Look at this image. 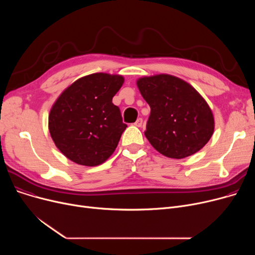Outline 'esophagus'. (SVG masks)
I'll return each mask as SVG.
<instances>
[{
	"instance_id": "esophagus-1",
	"label": "esophagus",
	"mask_w": 255,
	"mask_h": 255,
	"mask_svg": "<svg viewBox=\"0 0 255 255\" xmlns=\"http://www.w3.org/2000/svg\"><path fill=\"white\" fill-rule=\"evenodd\" d=\"M134 125L136 126V127H141V125H142V119H137L136 120V122L134 123Z\"/></svg>"
}]
</instances>
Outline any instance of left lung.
<instances>
[{
    "mask_svg": "<svg viewBox=\"0 0 255 255\" xmlns=\"http://www.w3.org/2000/svg\"><path fill=\"white\" fill-rule=\"evenodd\" d=\"M151 107L144 132L153 148L168 158L182 159L203 149L215 129L209 104L185 80L170 74L136 80Z\"/></svg>",
    "mask_w": 255,
    "mask_h": 255,
    "instance_id": "1",
    "label": "left lung"
}]
</instances>
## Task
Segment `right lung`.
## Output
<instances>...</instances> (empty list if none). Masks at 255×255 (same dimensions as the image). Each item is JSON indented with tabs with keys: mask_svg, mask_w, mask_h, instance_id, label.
<instances>
[{
	"mask_svg": "<svg viewBox=\"0 0 255 255\" xmlns=\"http://www.w3.org/2000/svg\"><path fill=\"white\" fill-rule=\"evenodd\" d=\"M123 84L122 75H86L66 88L52 104L48 116L50 136L71 161L97 166L113 155L127 127L113 103Z\"/></svg>",
	"mask_w": 255,
	"mask_h": 255,
	"instance_id": "add662e5",
	"label": "right lung"
}]
</instances>
